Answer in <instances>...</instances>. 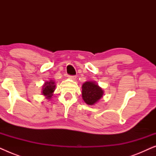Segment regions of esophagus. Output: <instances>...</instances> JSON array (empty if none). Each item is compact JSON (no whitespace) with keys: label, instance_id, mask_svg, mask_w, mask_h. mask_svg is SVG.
Wrapping results in <instances>:
<instances>
[{"label":"esophagus","instance_id":"esophagus-1","mask_svg":"<svg viewBox=\"0 0 156 156\" xmlns=\"http://www.w3.org/2000/svg\"><path fill=\"white\" fill-rule=\"evenodd\" d=\"M76 76H69V79L72 80H76Z\"/></svg>","mask_w":156,"mask_h":156}]
</instances>
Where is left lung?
Returning a JSON list of instances; mask_svg holds the SVG:
<instances>
[{
  "mask_svg": "<svg viewBox=\"0 0 156 156\" xmlns=\"http://www.w3.org/2000/svg\"><path fill=\"white\" fill-rule=\"evenodd\" d=\"M82 99L88 105H94L103 97L104 90L94 81L85 82L82 84Z\"/></svg>",
  "mask_w": 156,
  "mask_h": 156,
  "instance_id": "1",
  "label": "left lung"
}]
</instances>
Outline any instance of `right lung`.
<instances>
[{"label":"right lung","instance_id":"obj_1","mask_svg":"<svg viewBox=\"0 0 156 156\" xmlns=\"http://www.w3.org/2000/svg\"><path fill=\"white\" fill-rule=\"evenodd\" d=\"M55 87H56V85H55V81L50 80L44 82V84L42 85V94L45 97V99H50L52 97Z\"/></svg>","mask_w":156,"mask_h":156}]
</instances>
